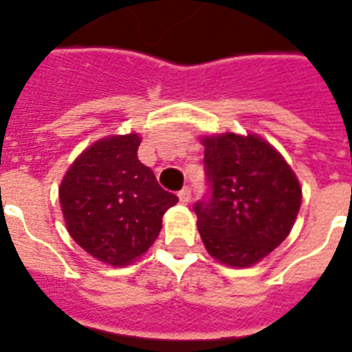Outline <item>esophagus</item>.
<instances>
[{
	"label": "esophagus",
	"mask_w": 352,
	"mask_h": 352,
	"mask_svg": "<svg viewBox=\"0 0 352 352\" xmlns=\"http://www.w3.org/2000/svg\"><path fill=\"white\" fill-rule=\"evenodd\" d=\"M178 198L182 204H189V202H191V189H189V187H184V189L178 192Z\"/></svg>",
	"instance_id": "esophagus-1"
}]
</instances>
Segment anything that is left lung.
I'll return each mask as SVG.
<instances>
[{
  "instance_id": "1",
  "label": "left lung",
  "mask_w": 352,
  "mask_h": 352,
  "mask_svg": "<svg viewBox=\"0 0 352 352\" xmlns=\"http://www.w3.org/2000/svg\"><path fill=\"white\" fill-rule=\"evenodd\" d=\"M210 197L195 213L206 250L230 267H250L292 232L302 189L286 160L258 135L202 139Z\"/></svg>"
}]
</instances>
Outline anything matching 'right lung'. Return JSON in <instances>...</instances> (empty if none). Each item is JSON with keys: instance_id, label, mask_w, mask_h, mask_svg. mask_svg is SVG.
<instances>
[{"instance_id": "obj_1", "label": "right lung", "mask_w": 352, "mask_h": 352, "mask_svg": "<svg viewBox=\"0 0 352 352\" xmlns=\"http://www.w3.org/2000/svg\"><path fill=\"white\" fill-rule=\"evenodd\" d=\"M141 137L111 135L87 148L66 170L59 202L66 228L85 252L122 267L152 247L178 197L137 157Z\"/></svg>"}]
</instances>
